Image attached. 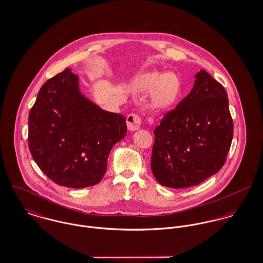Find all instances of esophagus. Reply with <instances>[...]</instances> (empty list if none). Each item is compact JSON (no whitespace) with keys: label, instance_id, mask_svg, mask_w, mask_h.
<instances>
[{"label":"esophagus","instance_id":"esophagus-1","mask_svg":"<svg viewBox=\"0 0 263 263\" xmlns=\"http://www.w3.org/2000/svg\"><path fill=\"white\" fill-rule=\"evenodd\" d=\"M126 123H127V128L130 132H136L141 127L142 124V118L140 115L136 113H132L127 116L126 118Z\"/></svg>","mask_w":263,"mask_h":263}]
</instances>
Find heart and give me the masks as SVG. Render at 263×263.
<instances>
[{
    "label": "heart",
    "instance_id": "1",
    "mask_svg": "<svg viewBox=\"0 0 263 263\" xmlns=\"http://www.w3.org/2000/svg\"><path fill=\"white\" fill-rule=\"evenodd\" d=\"M181 82L174 73L147 72L132 82V89L140 93H151V104L158 110L173 107L181 94Z\"/></svg>",
    "mask_w": 263,
    "mask_h": 263
}]
</instances>
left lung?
<instances>
[{
	"instance_id": "left-lung-1",
	"label": "left lung",
	"mask_w": 263,
	"mask_h": 263,
	"mask_svg": "<svg viewBox=\"0 0 263 263\" xmlns=\"http://www.w3.org/2000/svg\"><path fill=\"white\" fill-rule=\"evenodd\" d=\"M151 168L169 188L197 185L225 164L233 139V120L225 88L204 70L176 108L154 130Z\"/></svg>"
}]
</instances>
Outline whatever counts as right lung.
Segmentation results:
<instances>
[{"label":"right lung","mask_w":263,"mask_h":263,"mask_svg":"<svg viewBox=\"0 0 263 263\" xmlns=\"http://www.w3.org/2000/svg\"><path fill=\"white\" fill-rule=\"evenodd\" d=\"M125 134V118L88 99L70 69L44 83L28 118V144L35 163L65 187L100 182L110 151Z\"/></svg>","instance_id":"obj_1"}]
</instances>
